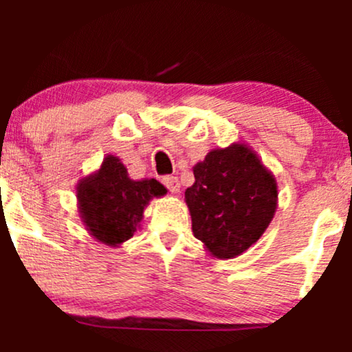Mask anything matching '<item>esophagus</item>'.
<instances>
[{
  "instance_id": "34e87169",
  "label": "esophagus",
  "mask_w": 352,
  "mask_h": 352,
  "mask_svg": "<svg viewBox=\"0 0 352 352\" xmlns=\"http://www.w3.org/2000/svg\"><path fill=\"white\" fill-rule=\"evenodd\" d=\"M162 184L170 190L172 193H179L180 192V184H179V179L173 175H165L162 179Z\"/></svg>"
}]
</instances>
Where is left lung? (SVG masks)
<instances>
[{
  "mask_svg": "<svg viewBox=\"0 0 352 352\" xmlns=\"http://www.w3.org/2000/svg\"><path fill=\"white\" fill-rule=\"evenodd\" d=\"M185 190L192 232L212 256L228 260L256 243L278 207L276 179L246 144L213 148L193 165Z\"/></svg>",
  "mask_w": 352,
  "mask_h": 352,
  "instance_id": "left-lung-1",
  "label": "left lung"
}]
</instances>
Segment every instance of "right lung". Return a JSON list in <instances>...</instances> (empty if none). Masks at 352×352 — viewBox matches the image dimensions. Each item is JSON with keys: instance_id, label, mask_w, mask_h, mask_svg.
Wrapping results in <instances>:
<instances>
[{"instance_id": "add662e5", "label": "right lung", "mask_w": 352, "mask_h": 352, "mask_svg": "<svg viewBox=\"0 0 352 352\" xmlns=\"http://www.w3.org/2000/svg\"><path fill=\"white\" fill-rule=\"evenodd\" d=\"M76 193L89 235L119 246L140 227L148 201L164 197L167 188L155 179L132 180L119 157L106 155L98 170L79 180Z\"/></svg>"}]
</instances>
